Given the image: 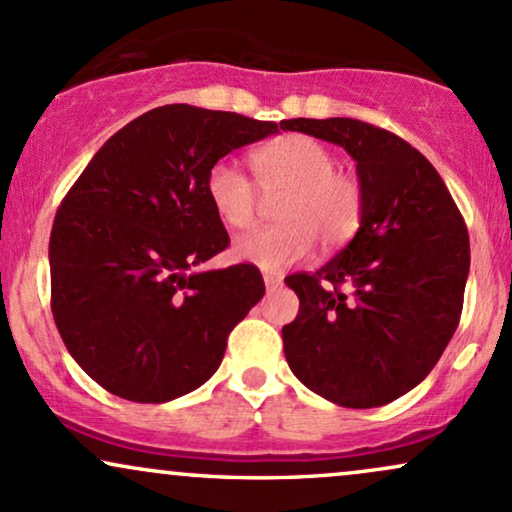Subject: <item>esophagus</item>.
Masks as SVG:
<instances>
[{
    "mask_svg": "<svg viewBox=\"0 0 512 512\" xmlns=\"http://www.w3.org/2000/svg\"><path fill=\"white\" fill-rule=\"evenodd\" d=\"M281 284H284V279H281L279 274H264V286H267V291H276Z\"/></svg>",
    "mask_w": 512,
    "mask_h": 512,
    "instance_id": "34e87169",
    "label": "esophagus"
}]
</instances>
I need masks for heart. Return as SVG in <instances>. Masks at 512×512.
Instances as JSON below:
<instances>
[{"label":"heart","mask_w":512,"mask_h":512,"mask_svg":"<svg viewBox=\"0 0 512 512\" xmlns=\"http://www.w3.org/2000/svg\"><path fill=\"white\" fill-rule=\"evenodd\" d=\"M255 181L228 161L207 170L204 192L216 219L231 231H248L260 219L262 197L276 199V226L233 243V257L267 272L291 267L313 250H337L356 236L366 197L356 175L334 168L337 158L305 134H286L250 156Z\"/></svg>","instance_id":"1"}]
</instances>
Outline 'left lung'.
<instances>
[{
    "label": "left lung",
    "mask_w": 512,
    "mask_h": 512,
    "mask_svg": "<svg viewBox=\"0 0 512 512\" xmlns=\"http://www.w3.org/2000/svg\"><path fill=\"white\" fill-rule=\"evenodd\" d=\"M356 161L366 209L358 233L315 274L286 276L301 308L281 330L301 383L339 407L407 395L457 330L469 236L428 158L397 134L351 117L286 120Z\"/></svg>",
    "instance_id": "1"
}]
</instances>
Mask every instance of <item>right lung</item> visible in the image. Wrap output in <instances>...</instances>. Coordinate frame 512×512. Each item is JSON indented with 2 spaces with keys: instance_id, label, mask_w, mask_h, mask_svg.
Wrapping results in <instances>:
<instances>
[{
  "instance_id": "right-lung-1",
  "label": "right lung",
  "mask_w": 512,
  "mask_h": 512,
  "mask_svg": "<svg viewBox=\"0 0 512 512\" xmlns=\"http://www.w3.org/2000/svg\"><path fill=\"white\" fill-rule=\"evenodd\" d=\"M281 125L185 103L154 108L115 132L62 199L50 233L52 317L108 392L170 402L221 366L264 281L252 264L195 272L231 243L204 178Z\"/></svg>"
}]
</instances>
